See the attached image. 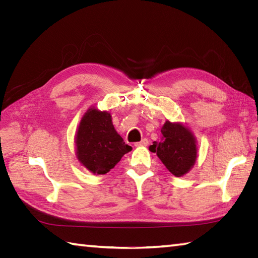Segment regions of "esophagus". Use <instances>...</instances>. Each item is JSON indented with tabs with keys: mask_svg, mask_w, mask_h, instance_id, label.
I'll use <instances>...</instances> for the list:
<instances>
[{
	"mask_svg": "<svg viewBox=\"0 0 258 258\" xmlns=\"http://www.w3.org/2000/svg\"><path fill=\"white\" fill-rule=\"evenodd\" d=\"M148 143H149L148 139H142L140 142L135 143V147H145V146H148Z\"/></svg>",
	"mask_w": 258,
	"mask_h": 258,
	"instance_id": "obj_1",
	"label": "esophagus"
}]
</instances>
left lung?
I'll list each match as a JSON object with an SVG mask.
<instances>
[{
  "mask_svg": "<svg viewBox=\"0 0 258 258\" xmlns=\"http://www.w3.org/2000/svg\"><path fill=\"white\" fill-rule=\"evenodd\" d=\"M163 140L154 142L149 150L156 152L173 175L182 176L190 171L197 158L194 135L181 124L166 121L161 128Z\"/></svg>",
  "mask_w": 258,
  "mask_h": 258,
  "instance_id": "1",
  "label": "left lung"
}]
</instances>
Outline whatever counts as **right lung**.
<instances>
[{
    "instance_id": "1",
    "label": "right lung",
    "mask_w": 258,
    "mask_h": 258,
    "mask_svg": "<svg viewBox=\"0 0 258 258\" xmlns=\"http://www.w3.org/2000/svg\"><path fill=\"white\" fill-rule=\"evenodd\" d=\"M77 158L94 174H106L112 169L132 147L113 127L110 113L89 109L76 135Z\"/></svg>"
}]
</instances>
